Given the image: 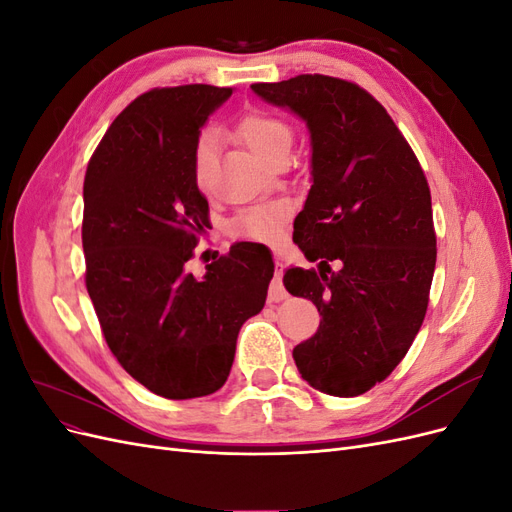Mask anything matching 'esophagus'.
I'll return each instance as SVG.
<instances>
[{"mask_svg":"<svg viewBox=\"0 0 512 512\" xmlns=\"http://www.w3.org/2000/svg\"><path fill=\"white\" fill-rule=\"evenodd\" d=\"M282 271H284V262L280 258H275V277L269 288V301H282L286 299V288L282 284Z\"/></svg>","mask_w":512,"mask_h":512,"instance_id":"34e87169","label":"esophagus"}]
</instances>
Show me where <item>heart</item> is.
I'll list each match as a JSON object with an SVG mask.
<instances>
[{
	"instance_id": "heart-1",
	"label": "heart",
	"mask_w": 512,
	"mask_h": 512,
	"mask_svg": "<svg viewBox=\"0 0 512 512\" xmlns=\"http://www.w3.org/2000/svg\"><path fill=\"white\" fill-rule=\"evenodd\" d=\"M237 136L250 147L254 156L262 162L273 164L288 158L294 132L292 126L280 115L254 108L237 121ZM215 162H218V138L213 132H203L192 147V177L200 190L207 192L213 183ZM292 207L288 200H275V203L243 209L235 220L230 222V232L237 239H252L273 243L282 237L284 224L288 222Z\"/></svg>"
}]
</instances>
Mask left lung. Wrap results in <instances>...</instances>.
Here are the masks:
<instances>
[{
    "mask_svg": "<svg viewBox=\"0 0 512 512\" xmlns=\"http://www.w3.org/2000/svg\"><path fill=\"white\" fill-rule=\"evenodd\" d=\"M252 89L299 115L312 138V188L292 239L320 265L288 269L284 286L318 307L320 327L292 350L294 363L322 393L363 395L401 363L427 312L436 230L425 173L359 85L299 74Z\"/></svg>",
    "mask_w": 512,
    "mask_h": 512,
    "instance_id": "1",
    "label": "left lung"
}]
</instances>
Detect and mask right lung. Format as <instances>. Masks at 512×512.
<instances>
[{
    "label": "right lung",
    "mask_w": 512,
    "mask_h": 512,
    "mask_svg": "<svg viewBox=\"0 0 512 512\" xmlns=\"http://www.w3.org/2000/svg\"><path fill=\"white\" fill-rule=\"evenodd\" d=\"M230 87L151 89L130 102L89 160L83 185L85 284L108 348L166 399L222 389L237 335L265 307L273 260L237 243L185 271L209 203L192 177V147Z\"/></svg>",
    "instance_id": "obj_1"
}]
</instances>
